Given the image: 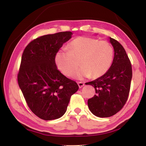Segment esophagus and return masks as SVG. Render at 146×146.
Here are the masks:
<instances>
[{
    "label": "esophagus",
    "instance_id": "34e87169",
    "mask_svg": "<svg viewBox=\"0 0 146 146\" xmlns=\"http://www.w3.org/2000/svg\"><path fill=\"white\" fill-rule=\"evenodd\" d=\"M77 84H78V85L79 88H82L83 86H84V83L82 82H78Z\"/></svg>",
    "mask_w": 146,
    "mask_h": 146
}]
</instances>
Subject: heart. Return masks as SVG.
I'll return each instance as SVG.
<instances>
[{
  "mask_svg": "<svg viewBox=\"0 0 146 146\" xmlns=\"http://www.w3.org/2000/svg\"><path fill=\"white\" fill-rule=\"evenodd\" d=\"M114 49L111 44L106 40L78 36L71 42L68 49H62L56 52V65L64 75H73L79 66L75 77L82 79L91 76L97 78L107 72L111 66Z\"/></svg>",
  "mask_w": 146,
  "mask_h": 146,
  "instance_id": "obj_1",
  "label": "heart"
}]
</instances>
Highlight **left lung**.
Instances as JSON below:
<instances>
[{
	"label": "left lung",
	"instance_id": "8db88e82",
	"mask_svg": "<svg viewBox=\"0 0 146 146\" xmlns=\"http://www.w3.org/2000/svg\"><path fill=\"white\" fill-rule=\"evenodd\" d=\"M114 49V58L110 68L104 75L88 82L95 88L96 94L88 100V108L98 117L115 115L126 102L132 78L131 62L123 46L110 37Z\"/></svg>",
	"mask_w": 146,
	"mask_h": 146
}]
</instances>
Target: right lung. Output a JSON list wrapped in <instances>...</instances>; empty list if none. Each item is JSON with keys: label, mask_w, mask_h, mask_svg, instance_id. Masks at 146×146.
Returning a JSON list of instances; mask_svg holds the SVG:
<instances>
[{"label": "right lung", "mask_w": 146, "mask_h": 146, "mask_svg": "<svg viewBox=\"0 0 146 146\" xmlns=\"http://www.w3.org/2000/svg\"><path fill=\"white\" fill-rule=\"evenodd\" d=\"M71 31L46 35L32 40L22 55L18 83L28 107L41 119H57L67 110L71 95L78 90L75 81L58 70L55 56Z\"/></svg>", "instance_id": "add662e5"}]
</instances>
